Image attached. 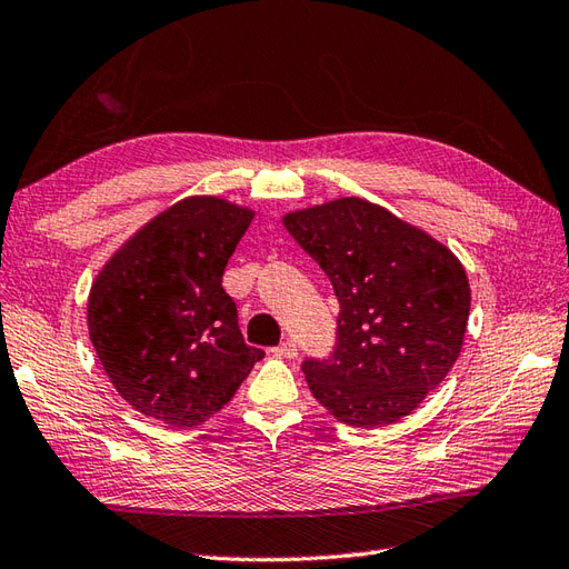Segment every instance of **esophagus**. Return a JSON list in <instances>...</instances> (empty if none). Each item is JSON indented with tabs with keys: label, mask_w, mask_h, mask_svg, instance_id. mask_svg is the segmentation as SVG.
<instances>
[{
	"label": "esophagus",
	"mask_w": 569,
	"mask_h": 569,
	"mask_svg": "<svg viewBox=\"0 0 569 569\" xmlns=\"http://www.w3.org/2000/svg\"><path fill=\"white\" fill-rule=\"evenodd\" d=\"M274 353L282 356V358H295L297 356V343L295 341H284V343L277 346Z\"/></svg>",
	"instance_id": "esophagus-1"
}]
</instances>
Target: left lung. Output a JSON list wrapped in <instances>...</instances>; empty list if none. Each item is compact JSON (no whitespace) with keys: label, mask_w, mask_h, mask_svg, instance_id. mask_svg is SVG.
I'll return each mask as SVG.
<instances>
[{"label":"left lung","mask_w":569,"mask_h":569,"mask_svg":"<svg viewBox=\"0 0 569 569\" xmlns=\"http://www.w3.org/2000/svg\"><path fill=\"white\" fill-rule=\"evenodd\" d=\"M284 228L339 299L331 356L301 363L309 390L346 425L398 422L459 358L471 307L461 262L425 230L353 196L287 213Z\"/></svg>","instance_id":"8db88e82"}]
</instances>
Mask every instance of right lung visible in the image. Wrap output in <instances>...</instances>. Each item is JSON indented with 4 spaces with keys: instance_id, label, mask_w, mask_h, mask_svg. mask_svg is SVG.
Returning <instances> with one entry per match:
<instances>
[{
    "instance_id": "add662e5",
    "label": "right lung",
    "mask_w": 569,
    "mask_h": 569,
    "mask_svg": "<svg viewBox=\"0 0 569 569\" xmlns=\"http://www.w3.org/2000/svg\"><path fill=\"white\" fill-rule=\"evenodd\" d=\"M252 211L213 196L167 208L92 282L88 331L114 390L152 420L206 422L264 356L248 346L223 272Z\"/></svg>"
}]
</instances>
